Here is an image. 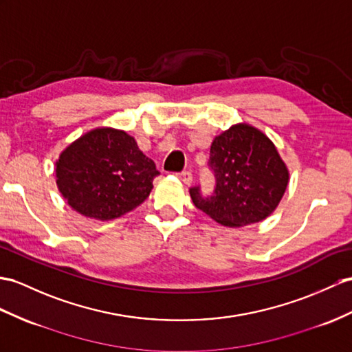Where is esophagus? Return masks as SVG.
Here are the masks:
<instances>
[{
	"label": "esophagus",
	"mask_w": 352,
	"mask_h": 352,
	"mask_svg": "<svg viewBox=\"0 0 352 352\" xmlns=\"http://www.w3.org/2000/svg\"><path fill=\"white\" fill-rule=\"evenodd\" d=\"M177 176H179V179H181L184 184H191L192 182V173H191V171H188V170L181 171V173H177Z\"/></svg>",
	"instance_id": "1"
}]
</instances>
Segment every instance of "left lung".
Masks as SVG:
<instances>
[{
	"label": "left lung",
	"mask_w": 352,
	"mask_h": 352,
	"mask_svg": "<svg viewBox=\"0 0 352 352\" xmlns=\"http://www.w3.org/2000/svg\"><path fill=\"white\" fill-rule=\"evenodd\" d=\"M215 177L210 195L190 188L195 208L227 227L260 222L276 209L288 185V170L261 131L234 125L215 137L208 162Z\"/></svg>",
	"instance_id": "8db88e82"
}]
</instances>
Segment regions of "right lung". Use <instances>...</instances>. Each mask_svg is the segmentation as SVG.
<instances>
[{
	"instance_id": "obj_1",
	"label": "right lung",
	"mask_w": 352,
	"mask_h": 352,
	"mask_svg": "<svg viewBox=\"0 0 352 352\" xmlns=\"http://www.w3.org/2000/svg\"><path fill=\"white\" fill-rule=\"evenodd\" d=\"M155 162L131 135L98 128L72 143L56 162V184L74 210L101 221L124 215L149 197Z\"/></svg>"
}]
</instances>
